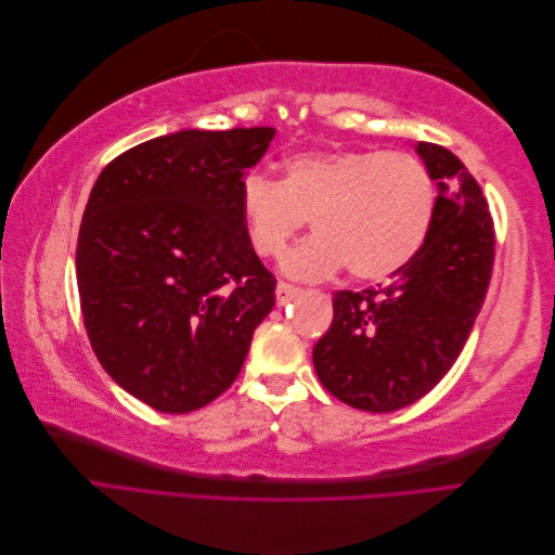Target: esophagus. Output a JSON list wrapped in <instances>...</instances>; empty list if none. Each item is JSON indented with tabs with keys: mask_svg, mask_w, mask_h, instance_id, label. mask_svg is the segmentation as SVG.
<instances>
[{
	"mask_svg": "<svg viewBox=\"0 0 555 555\" xmlns=\"http://www.w3.org/2000/svg\"><path fill=\"white\" fill-rule=\"evenodd\" d=\"M298 287H294V284H289V282H278V287H275V300H278V306H287L292 298H296L298 296Z\"/></svg>",
	"mask_w": 555,
	"mask_h": 555,
	"instance_id": "obj_1",
	"label": "esophagus"
}]
</instances>
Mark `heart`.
Here are the masks:
<instances>
[{
    "label": "heart",
    "mask_w": 555,
    "mask_h": 555,
    "mask_svg": "<svg viewBox=\"0 0 555 555\" xmlns=\"http://www.w3.org/2000/svg\"><path fill=\"white\" fill-rule=\"evenodd\" d=\"M438 188L410 153L319 150L282 164L278 180L259 173L241 184L245 238L261 259H278L310 217L317 231L284 259V273L324 280L340 268L379 282L400 273L424 247Z\"/></svg>",
    "instance_id": "b5f03b06"
}]
</instances>
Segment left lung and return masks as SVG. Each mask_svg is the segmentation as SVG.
Wrapping results in <instances>:
<instances>
[{"label": "left lung", "mask_w": 555, "mask_h": 555, "mask_svg": "<svg viewBox=\"0 0 555 555\" xmlns=\"http://www.w3.org/2000/svg\"><path fill=\"white\" fill-rule=\"evenodd\" d=\"M416 153L438 180L424 247L386 287L335 292L333 324L312 349L324 389L365 412L408 408L449 373L493 271L495 231L479 182L442 145L422 141Z\"/></svg>", "instance_id": "obj_1"}]
</instances>
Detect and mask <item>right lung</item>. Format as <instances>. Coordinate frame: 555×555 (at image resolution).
Wrapping results in <instances>:
<instances>
[{"label": "right lung", "mask_w": 555, "mask_h": 555, "mask_svg": "<svg viewBox=\"0 0 555 555\" xmlns=\"http://www.w3.org/2000/svg\"><path fill=\"white\" fill-rule=\"evenodd\" d=\"M273 127L182 129L115 157L76 245L80 312L99 363L166 414L208 405L238 377L275 278L241 222V184Z\"/></svg>", "instance_id": "1"}]
</instances>
